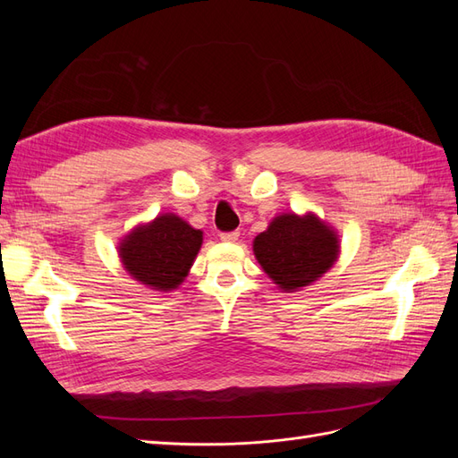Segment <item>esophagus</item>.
Masks as SVG:
<instances>
[{
    "mask_svg": "<svg viewBox=\"0 0 458 458\" xmlns=\"http://www.w3.org/2000/svg\"><path fill=\"white\" fill-rule=\"evenodd\" d=\"M239 237H241L239 231H231V233H221L219 234V239L224 241V242H237Z\"/></svg>",
    "mask_w": 458,
    "mask_h": 458,
    "instance_id": "1",
    "label": "esophagus"
}]
</instances>
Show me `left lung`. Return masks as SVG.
I'll list each match as a JSON object with an SVG mask.
<instances>
[{
  "label": "left lung",
  "mask_w": 458,
  "mask_h": 458,
  "mask_svg": "<svg viewBox=\"0 0 458 458\" xmlns=\"http://www.w3.org/2000/svg\"><path fill=\"white\" fill-rule=\"evenodd\" d=\"M261 269L283 293L313 284L340 258V234L313 212L279 214L254 239Z\"/></svg>",
  "instance_id": "left-lung-1"
}]
</instances>
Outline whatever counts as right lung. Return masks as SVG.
<instances>
[{
  "instance_id": "add662e5",
  "label": "right lung",
  "mask_w": 458,
  "mask_h": 458,
  "mask_svg": "<svg viewBox=\"0 0 458 458\" xmlns=\"http://www.w3.org/2000/svg\"><path fill=\"white\" fill-rule=\"evenodd\" d=\"M202 246V231L175 214L135 225L118 242V256L131 279L157 293H172L189 275Z\"/></svg>"
}]
</instances>
